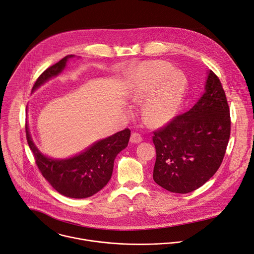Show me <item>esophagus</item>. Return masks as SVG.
<instances>
[{"label":"esophagus","mask_w":254,"mask_h":254,"mask_svg":"<svg viewBox=\"0 0 254 254\" xmlns=\"http://www.w3.org/2000/svg\"><path fill=\"white\" fill-rule=\"evenodd\" d=\"M142 141V137L141 135H140L139 133H136V132H133L131 134V137H130V142L131 143H139Z\"/></svg>","instance_id":"obj_1"}]
</instances>
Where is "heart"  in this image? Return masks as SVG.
I'll use <instances>...</instances> for the list:
<instances>
[{
	"label": "heart",
	"instance_id": "b5f03b06",
	"mask_svg": "<svg viewBox=\"0 0 254 254\" xmlns=\"http://www.w3.org/2000/svg\"><path fill=\"white\" fill-rule=\"evenodd\" d=\"M187 91V78L174 71L165 62L152 61L140 65L131 77L126 93L133 103L144 102L141 109L143 121L152 127L170 122L181 108Z\"/></svg>",
	"mask_w": 254,
	"mask_h": 254
}]
</instances>
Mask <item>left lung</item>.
Returning a JSON list of instances; mask_svg holds the SVG:
<instances>
[{
	"mask_svg": "<svg viewBox=\"0 0 254 254\" xmlns=\"http://www.w3.org/2000/svg\"><path fill=\"white\" fill-rule=\"evenodd\" d=\"M205 90L190 111L153 132V180L173 192L187 193L202 187L218 171L226 152L230 110L222 83L212 70Z\"/></svg>",
	"mask_w": 254,
	"mask_h": 254,
	"instance_id": "1",
	"label": "left lung"
}]
</instances>
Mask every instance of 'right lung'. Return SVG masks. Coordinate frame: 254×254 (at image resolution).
Returning <instances> with one entry per match:
<instances>
[{
	"instance_id": "obj_1",
	"label": "right lung",
	"mask_w": 254,
	"mask_h": 254,
	"mask_svg": "<svg viewBox=\"0 0 254 254\" xmlns=\"http://www.w3.org/2000/svg\"><path fill=\"white\" fill-rule=\"evenodd\" d=\"M72 54L44 70L35 81V91L50 77L58 75L65 67ZM26 138L33 152L39 172L60 193L73 199L88 198L101 190L110 181L117 154L127 147L130 130L124 129L93 144L87 150L67 159H52L43 155L35 146L26 122Z\"/></svg>"
}]
</instances>
